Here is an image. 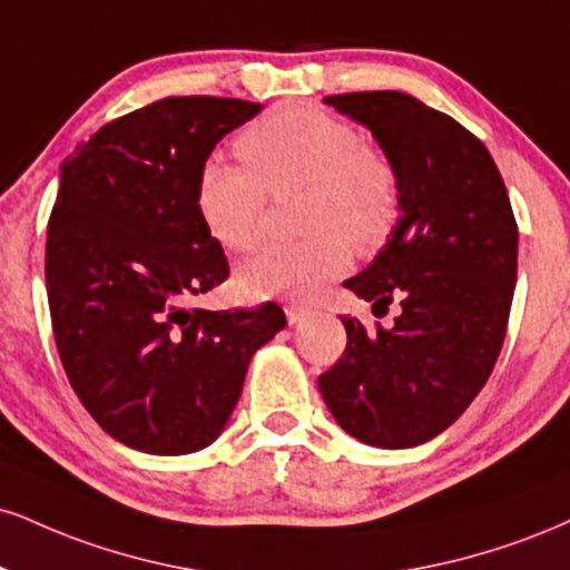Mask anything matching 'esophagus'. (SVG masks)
Listing matches in <instances>:
<instances>
[{
    "mask_svg": "<svg viewBox=\"0 0 570 570\" xmlns=\"http://www.w3.org/2000/svg\"><path fill=\"white\" fill-rule=\"evenodd\" d=\"M284 311H286V318H289L292 326H299L303 321L311 318V311H307V307L299 305V303H289L284 307Z\"/></svg>",
    "mask_w": 570,
    "mask_h": 570,
    "instance_id": "34e87169",
    "label": "esophagus"
}]
</instances>
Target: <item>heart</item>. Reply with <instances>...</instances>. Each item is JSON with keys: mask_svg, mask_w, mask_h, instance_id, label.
<instances>
[{"mask_svg": "<svg viewBox=\"0 0 570 570\" xmlns=\"http://www.w3.org/2000/svg\"><path fill=\"white\" fill-rule=\"evenodd\" d=\"M245 167L209 159L198 173L196 207L204 228L230 252L263 242L267 190L303 188V242L276 244L238 271L255 299L311 297L351 263V249L372 255L395 228L401 194L385 156L361 135L313 106L273 108L238 137Z\"/></svg>", "mask_w": 570, "mask_h": 570, "instance_id": "obj_1", "label": "heart"}]
</instances>
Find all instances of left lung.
Listing matches in <instances>:
<instances>
[{"mask_svg": "<svg viewBox=\"0 0 570 570\" xmlns=\"http://www.w3.org/2000/svg\"><path fill=\"white\" fill-rule=\"evenodd\" d=\"M324 102L374 135L397 175L395 228L345 281L358 299L401 315L366 332L342 315L347 347L318 376L337 424L376 449H414L451 428L502 351L518 278V225L489 148L406 92Z\"/></svg>", "mask_w": 570, "mask_h": 570, "instance_id": "8db88e82", "label": "left lung"}]
</instances>
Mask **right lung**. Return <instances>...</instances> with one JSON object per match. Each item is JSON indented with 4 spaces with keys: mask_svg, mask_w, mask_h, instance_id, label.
Segmentation results:
<instances>
[{
    "mask_svg": "<svg viewBox=\"0 0 570 570\" xmlns=\"http://www.w3.org/2000/svg\"><path fill=\"white\" fill-rule=\"evenodd\" d=\"M259 111L249 100L167 98L100 127L60 164L45 255L55 342L73 393L129 449H207L252 355L286 326L276 303L185 305L228 278L196 207L198 173Z\"/></svg>",
    "mask_w": 570,
    "mask_h": 570,
    "instance_id": "right-lung-1",
    "label": "right lung"
}]
</instances>
